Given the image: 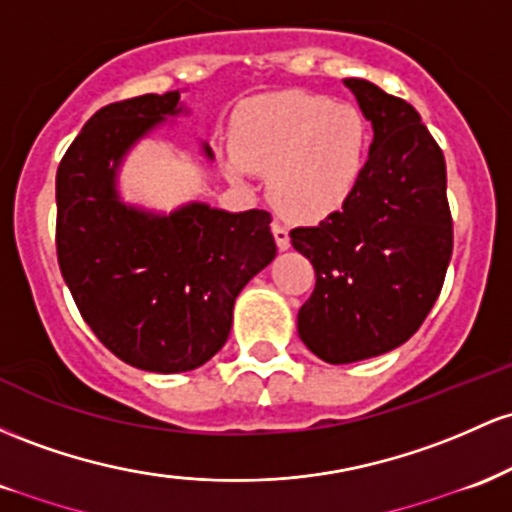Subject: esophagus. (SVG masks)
Wrapping results in <instances>:
<instances>
[{
	"instance_id": "esophagus-1",
	"label": "esophagus",
	"mask_w": 512,
	"mask_h": 512,
	"mask_svg": "<svg viewBox=\"0 0 512 512\" xmlns=\"http://www.w3.org/2000/svg\"><path fill=\"white\" fill-rule=\"evenodd\" d=\"M271 229H273V237H275V244H278V249L285 251L287 246H290V229H287L283 222H278V220H273Z\"/></svg>"
}]
</instances>
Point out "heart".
<instances>
[{
    "label": "heart",
    "instance_id": "heart-1",
    "mask_svg": "<svg viewBox=\"0 0 512 512\" xmlns=\"http://www.w3.org/2000/svg\"><path fill=\"white\" fill-rule=\"evenodd\" d=\"M370 130L353 103L307 91L258 99L239 113L229 171L268 176L271 198L287 215L321 220L353 195L363 176Z\"/></svg>",
    "mask_w": 512,
    "mask_h": 512
}]
</instances>
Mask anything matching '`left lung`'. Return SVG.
I'll return each instance as SVG.
<instances>
[{
  "label": "left lung",
  "mask_w": 512,
  "mask_h": 512,
  "mask_svg": "<svg viewBox=\"0 0 512 512\" xmlns=\"http://www.w3.org/2000/svg\"><path fill=\"white\" fill-rule=\"evenodd\" d=\"M343 84L375 130L370 157L341 210L290 232L317 278L297 331L331 365L375 358L409 341L438 300L452 256L438 142L411 103L365 79Z\"/></svg>",
  "instance_id": "obj_1"
}]
</instances>
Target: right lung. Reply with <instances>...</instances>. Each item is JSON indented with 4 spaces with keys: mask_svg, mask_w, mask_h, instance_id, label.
<instances>
[{
    "mask_svg": "<svg viewBox=\"0 0 512 512\" xmlns=\"http://www.w3.org/2000/svg\"><path fill=\"white\" fill-rule=\"evenodd\" d=\"M179 111V91L108 103L74 137L55 179L57 263L79 314L123 363L166 375L225 346L241 287L275 258L266 210L191 203L164 217L118 200L123 154Z\"/></svg>",
    "mask_w": 512,
    "mask_h": 512,
    "instance_id": "right-lung-1",
    "label": "right lung"
}]
</instances>
